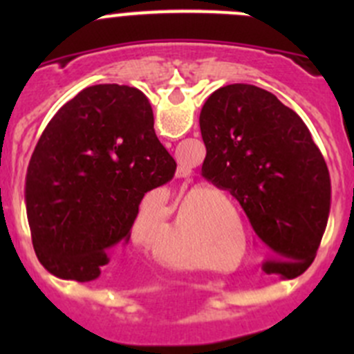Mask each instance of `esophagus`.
<instances>
[{"label": "esophagus", "mask_w": 354, "mask_h": 354, "mask_svg": "<svg viewBox=\"0 0 354 354\" xmlns=\"http://www.w3.org/2000/svg\"><path fill=\"white\" fill-rule=\"evenodd\" d=\"M190 173H192V169L188 166H185V164H180V166H178V169H176V176L178 178H187V176H190Z\"/></svg>", "instance_id": "34e87169"}]
</instances>
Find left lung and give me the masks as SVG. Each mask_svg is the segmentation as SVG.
<instances>
[{"instance_id":"left-lung-1","label":"left lung","mask_w":354,"mask_h":354,"mask_svg":"<svg viewBox=\"0 0 354 354\" xmlns=\"http://www.w3.org/2000/svg\"><path fill=\"white\" fill-rule=\"evenodd\" d=\"M207 156L202 176L240 202L274 259L267 274L296 277L310 267L330 210V176L301 118L269 91L231 84L200 113Z\"/></svg>"}]
</instances>
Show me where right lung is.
Returning a JSON list of instances; mask_svg holds the SVG:
<instances>
[{
    "instance_id": "add662e5",
    "label": "right lung",
    "mask_w": 354,
    "mask_h": 354,
    "mask_svg": "<svg viewBox=\"0 0 354 354\" xmlns=\"http://www.w3.org/2000/svg\"><path fill=\"white\" fill-rule=\"evenodd\" d=\"M174 171L138 88L101 84L78 92L42 131L27 169L39 262L59 279H97L109 250L130 240L144 195Z\"/></svg>"
}]
</instances>
